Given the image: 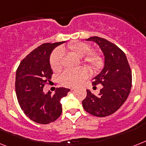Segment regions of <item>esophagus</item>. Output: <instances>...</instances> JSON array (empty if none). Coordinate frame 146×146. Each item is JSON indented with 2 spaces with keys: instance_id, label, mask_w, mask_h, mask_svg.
<instances>
[{
  "instance_id": "obj_1",
  "label": "esophagus",
  "mask_w": 146,
  "mask_h": 146,
  "mask_svg": "<svg viewBox=\"0 0 146 146\" xmlns=\"http://www.w3.org/2000/svg\"><path fill=\"white\" fill-rule=\"evenodd\" d=\"M74 89H75V88H70L71 91H73V90H74Z\"/></svg>"
}]
</instances>
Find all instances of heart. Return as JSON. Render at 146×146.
Returning <instances> with one entry per match:
<instances>
[{"instance_id": "obj_1", "label": "heart", "mask_w": 146, "mask_h": 146, "mask_svg": "<svg viewBox=\"0 0 146 146\" xmlns=\"http://www.w3.org/2000/svg\"><path fill=\"white\" fill-rule=\"evenodd\" d=\"M67 51L82 58V62L90 70L97 72L101 69L104 64V57L99 52L92 51V46L84 42H71L65 47L54 50L49 58L51 68L54 72H58L62 68L63 52ZM88 72L85 67L76 70H65L59 77V82L66 87H74L79 85L88 76Z\"/></svg>"}]
</instances>
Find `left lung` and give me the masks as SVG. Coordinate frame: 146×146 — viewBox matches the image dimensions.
I'll return each mask as SVG.
<instances>
[{"label":"left lung","instance_id":"8db88e82","mask_svg":"<svg viewBox=\"0 0 146 146\" xmlns=\"http://www.w3.org/2000/svg\"><path fill=\"white\" fill-rule=\"evenodd\" d=\"M100 46L105 56L103 70L94 78L92 85H102L98 95L87 90L82 100L84 110L92 115L106 117L115 112L126 101L132 86V73L127 57L120 48L109 40L99 36H92Z\"/></svg>","mask_w":146,"mask_h":146}]
</instances>
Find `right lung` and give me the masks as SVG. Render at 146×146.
Masks as SVG:
<instances>
[{"label":"right lung","instance_id":"right-lung-1","mask_svg":"<svg viewBox=\"0 0 146 146\" xmlns=\"http://www.w3.org/2000/svg\"><path fill=\"white\" fill-rule=\"evenodd\" d=\"M63 42L40 45L21 61L16 70L15 86L18 102L24 113L36 123L46 124L58 119L62 112L61 98L70 92L66 88H57L53 95L50 92H42L53 74L49 64L51 52Z\"/></svg>","mask_w":146,"mask_h":146}]
</instances>
